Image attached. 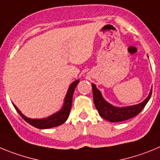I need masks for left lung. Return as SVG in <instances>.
Masks as SVG:
<instances>
[{"label": "left lung", "mask_w": 160, "mask_h": 160, "mask_svg": "<svg viewBox=\"0 0 160 160\" xmlns=\"http://www.w3.org/2000/svg\"><path fill=\"white\" fill-rule=\"evenodd\" d=\"M92 86L93 100H94L95 106H96L99 114L102 118L110 122L124 121V120L136 116L143 110L148 100H150L152 93V90H151L149 96L147 97L146 100L139 104L125 108H116L103 100L101 93L96 88L95 84L92 83Z\"/></svg>", "instance_id": "1"}]
</instances>
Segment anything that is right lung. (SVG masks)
Masks as SVG:
<instances>
[{"label":"right lung","instance_id":"right-lung-1","mask_svg":"<svg viewBox=\"0 0 160 160\" xmlns=\"http://www.w3.org/2000/svg\"><path fill=\"white\" fill-rule=\"evenodd\" d=\"M78 83L79 80H76V81L73 82L71 85H70L67 94H66L65 99H64V105H63L61 110H60V112L55 113L54 115H52V116H49V117L45 118V119H28V118L25 117V116L18 110V108L16 107L15 105L13 104V106L16 108V110L17 111V112L20 114V116H21L27 123L31 124L32 126L35 127V128H37L40 129H46L50 128H54V127L60 126V125L64 123V122L67 120L68 117L69 116V112L72 108V102L73 92H74L75 88H76L77 85L78 84Z\"/></svg>","mask_w":160,"mask_h":160}]
</instances>
